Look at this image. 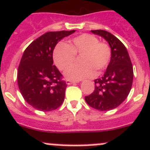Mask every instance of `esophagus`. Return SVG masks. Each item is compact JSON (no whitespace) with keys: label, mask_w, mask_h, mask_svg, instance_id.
<instances>
[{"label":"esophagus","mask_w":150,"mask_h":150,"mask_svg":"<svg viewBox=\"0 0 150 150\" xmlns=\"http://www.w3.org/2000/svg\"><path fill=\"white\" fill-rule=\"evenodd\" d=\"M78 81H72V80H69V79H67V81H66V83H67V84L68 85H70V84H72V83H78Z\"/></svg>","instance_id":"obj_1"}]
</instances>
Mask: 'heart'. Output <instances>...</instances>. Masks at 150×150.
I'll list each match as a JSON object with an SVG mask.
<instances>
[{
	"label": "heart",
	"mask_w": 150,
	"mask_h": 150,
	"mask_svg": "<svg viewBox=\"0 0 150 150\" xmlns=\"http://www.w3.org/2000/svg\"><path fill=\"white\" fill-rule=\"evenodd\" d=\"M76 55H81V65H72L64 72L67 78L81 80L92 78L96 70H103L108 66L112 56L111 48L107 43L100 42L93 35L84 33L72 39L70 46L60 43L53 52L55 65L63 70L73 64Z\"/></svg>",
	"instance_id": "obj_1"
}]
</instances>
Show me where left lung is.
Listing matches in <instances>:
<instances>
[{
    "instance_id": "8db88e82",
    "label": "left lung",
    "mask_w": 150,
    "mask_h": 150,
    "mask_svg": "<svg viewBox=\"0 0 150 150\" xmlns=\"http://www.w3.org/2000/svg\"><path fill=\"white\" fill-rule=\"evenodd\" d=\"M107 40L111 47V60L104 75L94 81V91L85 96L89 106L100 111L116 108L129 93L133 81V68L127 48L118 38L107 31L91 30Z\"/></svg>"
}]
</instances>
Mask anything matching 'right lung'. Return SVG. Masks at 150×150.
Segmentation results:
<instances>
[{
	"instance_id": "add662e5",
	"label": "right lung",
	"mask_w": 150,
	"mask_h": 150,
	"mask_svg": "<svg viewBox=\"0 0 150 150\" xmlns=\"http://www.w3.org/2000/svg\"><path fill=\"white\" fill-rule=\"evenodd\" d=\"M75 30L48 32L25 50L18 70V84L22 96L35 109L48 112L61 106L67 84L53 65L56 44Z\"/></svg>"
}]
</instances>
